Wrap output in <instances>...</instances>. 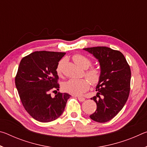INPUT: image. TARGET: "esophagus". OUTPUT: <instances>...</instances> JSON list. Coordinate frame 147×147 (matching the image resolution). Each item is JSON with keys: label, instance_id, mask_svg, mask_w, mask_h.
Here are the masks:
<instances>
[{"label": "esophagus", "instance_id": "obj_1", "mask_svg": "<svg viewBox=\"0 0 147 147\" xmlns=\"http://www.w3.org/2000/svg\"><path fill=\"white\" fill-rule=\"evenodd\" d=\"M78 100L80 102H84V100H85V98H84V97H81V96H78Z\"/></svg>", "mask_w": 147, "mask_h": 147}]
</instances>
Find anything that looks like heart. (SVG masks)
<instances>
[{
	"label": "heart",
	"instance_id": "heart-1",
	"mask_svg": "<svg viewBox=\"0 0 147 147\" xmlns=\"http://www.w3.org/2000/svg\"><path fill=\"white\" fill-rule=\"evenodd\" d=\"M73 59L78 65L83 69H88L91 65V61L90 59L86 56L80 55V54L74 55L73 56ZM64 63L65 59H62L59 61L56 68V72L58 74H61ZM86 75L92 84H96L100 80L101 72L98 69L92 68L86 72ZM89 86H90L89 81L86 78L70 79L65 82L62 84V88L65 91L74 94V95L82 94L88 90Z\"/></svg>",
	"mask_w": 147,
	"mask_h": 147
}]
</instances>
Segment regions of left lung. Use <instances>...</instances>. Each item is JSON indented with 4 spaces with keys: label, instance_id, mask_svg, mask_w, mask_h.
<instances>
[{
    "label": "left lung",
    "instance_id": "8db88e82",
    "mask_svg": "<svg viewBox=\"0 0 147 147\" xmlns=\"http://www.w3.org/2000/svg\"><path fill=\"white\" fill-rule=\"evenodd\" d=\"M83 49L97 59L101 72L96 86L97 93L91 98L96 104V109L89 117L98 123H106L123 109L128 100L130 89V66L120 51L106 47Z\"/></svg>",
    "mask_w": 147,
    "mask_h": 147
}]
</instances>
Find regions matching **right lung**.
Returning a JSON list of instances; mask_svg holds the SVG:
<instances>
[{"mask_svg": "<svg viewBox=\"0 0 147 147\" xmlns=\"http://www.w3.org/2000/svg\"><path fill=\"white\" fill-rule=\"evenodd\" d=\"M65 53L36 51L21 59L16 86L22 104L32 117L41 123L56 120L63 113L71 95L50 91L59 90L57 65ZM56 91V90H55Z\"/></svg>", "mask_w": 147, "mask_h": 147, "instance_id": "add662e5", "label": "right lung"}]
</instances>
